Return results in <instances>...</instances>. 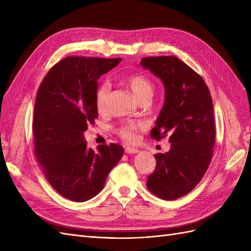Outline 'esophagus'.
I'll list each match as a JSON object with an SVG mask.
<instances>
[{
	"label": "esophagus",
	"instance_id": "1",
	"mask_svg": "<svg viewBox=\"0 0 251 251\" xmlns=\"http://www.w3.org/2000/svg\"><path fill=\"white\" fill-rule=\"evenodd\" d=\"M126 154H137L139 153V150L135 148H126Z\"/></svg>",
	"mask_w": 251,
	"mask_h": 251
}]
</instances>
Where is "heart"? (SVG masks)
<instances>
[{
	"mask_svg": "<svg viewBox=\"0 0 251 251\" xmlns=\"http://www.w3.org/2000/svg\"><path fill=\"white\" fill-rule=\"evenodd\" d=\"M126 86L131 90L134 96L140 101L144 98H151L154 93V85L148 77L141 74H133L126 79ZM110 93V85L102 82L95 90V107L100 113L107 109ZM143 127L141 123H127L117 128V133L121 139L126 142H135L137 140V132Z\"/></svg>",
	"mask_w": 251,
	"mask_h": 251,
	"instance_id": "obj_1",
	"label": "heart"
}]
</instances>
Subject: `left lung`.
<instances>
[{
    "instance_id": "1",
    "label": "left lung",
    "mask_w": 251,
    "mask_h": 251,
    "mask_svg": "<svg viewBox=\"0 0 251 251\" xmlns=\"http://www.w3.org/2000/svg\"><path fill=\"white\" fill-rule=\"evenodd\" d=\"M141 66L164 85V104L151 131L160 140L170 134L168 153L155 155V171L148 177L149 191L163 200L185 196L206 173L214 153V105L206 83L176 56L144 57Z\"/></svg>"
}]
</instances>
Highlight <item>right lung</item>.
<instances>
[{
    "label": "right lung",
    "mask_w": 251,
    "mask_h": 251,
    "mask_svg": "<svg viewBox=\"0 0 251 251\" xmlns=\"http://www.w3.org/2000/svg\"><path fill=\"white\" fill-rule=\"evenodd\" d=\"M121 58L68 56L53 66L37 91L34 154L51 186L74 202L92 199L124 155L119 144L87 147L83 132L95 124L97 80Z\"/></svg>",
    "instance_id": "1"
}]
</instances>
